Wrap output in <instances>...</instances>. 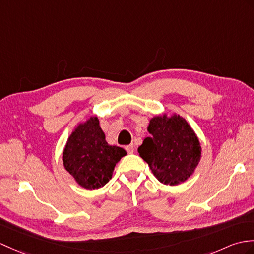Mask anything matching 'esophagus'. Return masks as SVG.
<instances>
[{
  "mask_svg": "<svg viewBox=\"0 0 254 254\" xmlns=\"http://www.w3.org/2000/svg\"><path fill=\"white\" fill-rule=\"evenodd\" d=\"M126 150L127 151V154H133L134 152V146L133 145H128L126 147Z\"/></svg>",
  "mask_w": 254,
  "mask_h": 254,
  "instance_id": "esophagus-1",
  "label": "esophagus"
}]
</instances>
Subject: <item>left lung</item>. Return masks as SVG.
Returning <instances> with one entry per match:
<instances>
[{"instance_id": "1", "label": "left lung", "mask_w": 254, "mask_h": 254, "mask_svg": "<svg viewBox=\"0 0 254 254\" xmlns=\"http://www.w3.org/2000/svg\"><path fill=\"white\" fill-rule=\"evenodd\" d=\"M151 134L138 147V154L148 163L159 182L179 185L193 173L201 157L199 139L182 117L167 115L152 118Z\"/></svg>"}]
</instances>
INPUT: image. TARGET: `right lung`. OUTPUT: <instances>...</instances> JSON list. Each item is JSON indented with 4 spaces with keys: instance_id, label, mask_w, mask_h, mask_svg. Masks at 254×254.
<instances>
[{
    "instance_id": "1",
    "label": "right lung",
    "mask_w": 254,
    "mask_h": 254,
    "mask_svg": "<svg viewBox=\"0 0 254 254\" xmlns=\"http://www.w3.org/2000/svg\"><path fill=\"white\" fill-rule=\"evenodd\" d=\"M127 155L118 146H110L96 117L81 123L68 138L63 161L78 184L86 190H96L107 184L116 163Z\"/></svg>"
}]
</instances>
